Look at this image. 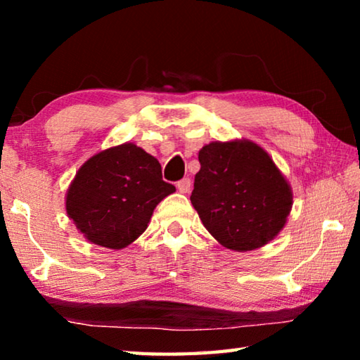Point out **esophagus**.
<instances>
[{"label": "esophagus", "instance_id": "1", "mask_svg": "<svg viewBox=\"0 0 360 360\" xmlns=\"http://www.w3.org/2000/svg\"><path fill=\"white\" fill-rule=\"evenodd\" d=\"M191 186H192V182H191V179H188V178L181 179L178 184H176V187H178V191L181 193H188V192H191Z\"/></svg>", "mask_w": 360, "mask_h": 360}]
</instances>
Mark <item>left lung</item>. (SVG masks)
I'll use <instances>...</instances> for the list:
<instances>
[{"label":"left lung","instance_id":"left-lung-1","mask_svg":"<svg viewBox=\"0 0 360 360\" xmlns=\"http://www.w3.org/2000/svg\"><path fill=\"white\" fill-rule=\"evenodd\" d=\"M198 160L191 202L224 248L254 251L278 236L294 195L265 149L249 139L212 141Z\"/></svg>","mask_w":360,"mask_h":360}]
</instances>
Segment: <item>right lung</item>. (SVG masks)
I'll return each mask as SVG.
<instances>
[{
	"instance_id": "right-lung-1",
	"label": "right lung",
	"mask_w": 360,
	"mask_h": 360,
	"mask_svg": "<svg viewBox=\"0 0 360 360\" xmlns=\"http://www.w3.org/2000/svg\"><path fill=\"white\" fill-rule=\"evenodd\" d=\"M176 191L155 157L124 143L90 157L66 192V214L85 240L124 249L148 229L155 206Z\"/></svg>"
}]
</instances>
